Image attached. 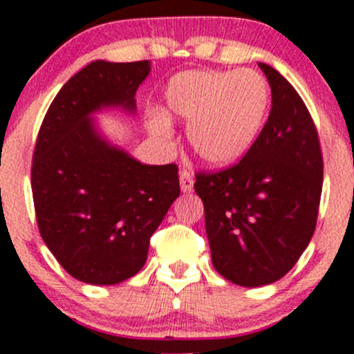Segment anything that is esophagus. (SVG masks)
I'll use <instances>...</instances> for the list:
<instances>
[{"label":"esophagus","instance_id":"esophagus-1","mask_svg":"<svg viewBox=\"0 0 354 354\" xmlns=\"http://www.w3.org/2000/svg\"><path fill=\"white\" fill-rule=\"evenodd\" d=\"M180 185H181V191H185V193H188V191L193 189V185H194L193 173L188 171V169H181Z\"/></svg>","mask_w":354,"mask_h":354}]
</instances>
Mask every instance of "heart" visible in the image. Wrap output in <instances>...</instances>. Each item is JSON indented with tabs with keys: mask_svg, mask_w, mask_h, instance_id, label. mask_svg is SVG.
Segmentation results:
<instances>
[{
	"mask_svg": "<svg viewBox=\"0 0 354 354\" xmlns=\"http://www.w3.org/2000/svg\"><path fill=\"white\" fill-rule=\"evenodd\" d=\"M166 104L189 123L194 154L223 166L239 160L258 138L270 108V86L254 70L188 71L169 81ZM151 128L160 136L169 135L165 118H156Z\"/></svg>",
	"mask_w": 354,
	"mask_h": 354,
	"instance_id": "1",
	"label": "heart"
}]
</instances>
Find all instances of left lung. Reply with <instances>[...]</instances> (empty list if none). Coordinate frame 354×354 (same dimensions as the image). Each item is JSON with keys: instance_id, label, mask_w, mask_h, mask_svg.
Returning <instances> with one entry per match:
<instances>
[{"instance_id": "1", "label": "left lung", "mask_w": 354, "mask_h": 354, "mask_svg": "<svg viewBox=\"0 0 354 354\" xmlns=\"http://www.w3.org/2000/svg\"><path fill=\"white\" fill-rule=\"evenodd\" d=\"M273 106L261 133L236 165L198 171L214 270L239 286L283 278L310 245L323 188L318 129L298 91L259 63Z\"/></svg>"}]
</instances>
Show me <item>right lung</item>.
<instances>
[{
	"instance_id": "obj_1",
	"label": "right lung",
	"mask_w": 354,
	"mask_h": 354,
	"mask_svg": "<svg viewBox=\"0 0 354 354\" xmlns=\"http://www.w3.org/2000/svg\"><path fill=\"white\" fill-rule=\"evenodd\" d=\"M149 61H93L59 89L39 128L31 189L41 238L73 278L116 284L135 276L149 238L180 196L174 163L141 165L93 129L101 106L135 109Z\"/></svg>"
}]
</instances>
